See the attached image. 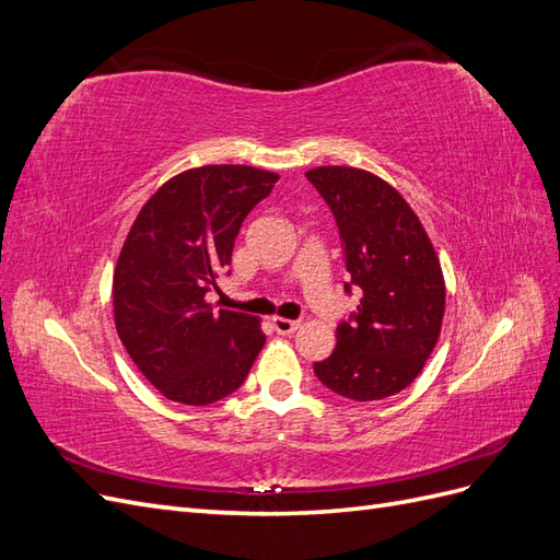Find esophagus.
Instances as JSON below:
<instances>
[{
	"instance_id": "34e87169",
	"label": "esophagus",
	"mask_w": 560,
	"mask_h": 560,
	"mask_svg": "<svg viewBox=\"0 0 560 560\" xmlns=\"http://www.w3.org/2000/svg\"><path fill=\"white\" fill-rule=\"evenodd\" d=\"M273 329L282 336L292 334L299 329V319H284V317H273Z\"/></svg>"
}]
</instances>
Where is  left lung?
I'll return each mask as SVG.
<instances>
[{
  "instance_id": "obj_1",
  "label": "left lung",
  "mask_w": 560,
  "mask_h": 560,
  "mask_svg": "<svg viewBox=\"0 0 560 560\" xmlns=\"http://www.w3.org/2000/svg\"><path fill=\"white\" fill-rule=\"evenodd\" d=\"M308 182L341 235L346 282L360 306L336 327V348L313 371L336 395L371 401L401 393L442 331L446 287L425 229L393 186L358 167H315Z\"/></svg>"
}]
</instances>
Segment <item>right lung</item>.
<instances>
[{
  "label": "right lung",
  "instance_id": "1",
  "mask_svg": "<svg viewBox=\"0 0 560 560\" xmlns=\"http://www.w3.org/2000/svg\"><path fill=\"white\" fill-rule=\"evenodd\" d=\"M278 175L249 165L186 171L147 200L114 273V319L132 362L167 399L206 406L235 393L266 343L257 317L214 311L245 217Z\"/></svg>",
  "mask_w": 560,
  "mask_h": 560
}]
</instances>
